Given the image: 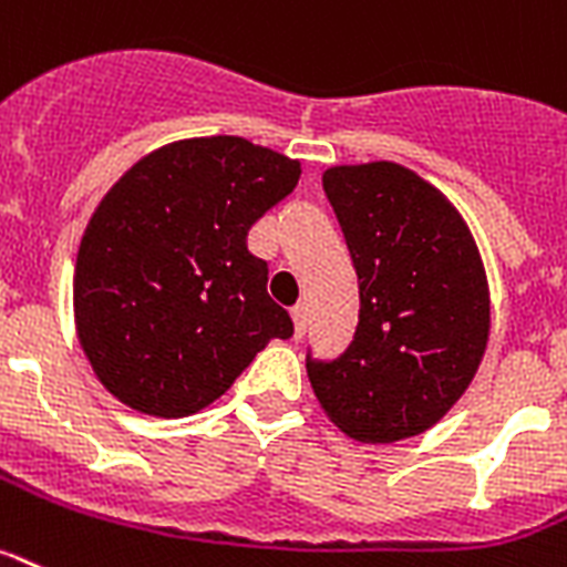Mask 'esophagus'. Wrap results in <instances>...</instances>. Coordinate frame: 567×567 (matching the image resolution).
Here are the masks:
<instances>
[{
	"label": "esophagus",
	"mask_w": 567,
	"mask_h": 567,
	"mask_svg": "<svg viewBox=\"0 0 567 567\" xmlns=\"http://www.w3.org/2000/svg\"><path fill=\"white\" fill-rule=\"evenodd\" d=\"M289 312H292V323H295V336L301 338L303 332H307V318H309V309H307V303H295L292 309H289Z\"/></svg>",
	"instance_id": "esophagus-1"
}]
</instances>
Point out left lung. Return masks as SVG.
<instances>
[{
  "label": "left lung",
  "instance_id": "1",
  "mask_svg": "<svg viewBox=\"0 0 567 567\" xmlns=\"http://www.w3.org/2000/svg\"><path fill=\"white\" fill-rule=\"evenodd\" d=\"M323 192L361 287L355 341L309 361L323 415L361 444H393L439 424L476 379L491 338V287L462 212L410 168L330 166Z\"/></svg>",
  "mask_w": 567,
  "mask_h": 567
}]
</instances>
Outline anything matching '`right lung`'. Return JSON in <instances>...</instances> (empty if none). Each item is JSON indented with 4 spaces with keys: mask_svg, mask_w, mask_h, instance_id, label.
<instances>
[{
    "mask_svg": "<svg viewBox=\"0 0 567 567\" xmlns=\"http://www.w3.org/2000/svg\"><path fill=\"white\" fill-rule=\"evenodd\" d=\"M301 163L244 137H188L140 157L96 203L74 266V327L125 408H209L292 318L269 298L251 224L298 186Z\"/></svg>",
    "mask_w": 567,
    "mask_h": 567,
    "instance_id": "add662e5",
    "label": "right lung"
}]
</instances>
